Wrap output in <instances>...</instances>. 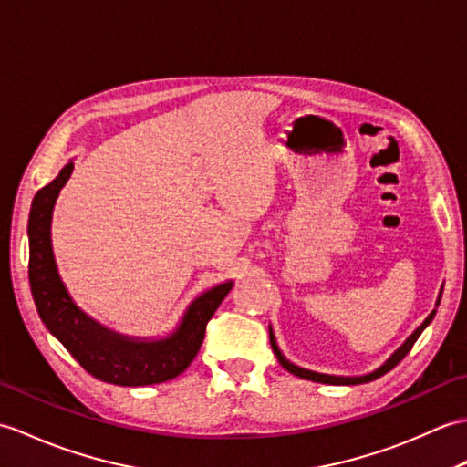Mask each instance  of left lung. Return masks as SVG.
<instances>
[{
  "label": "left lung",
  "instance_id": "left-lung-1",
  "mask_svg": "<svg viewBox=\"0 0 467 467\" xmlns=\"http://www.w3.org/2000/svg\"><path fill=\"white\" fill-rule=\"evenodd\" d=\"M441 294H443V285H441L440 294H438L436 307H433L431 314L421 321V326L413 329V334H411L406 341H403V344H401L396 351H393V354H391L386 361H383V364H381L379 368H376L374 371H369V374H364V376H329V374H319V371H312V369H306V368H299V366L292 364V361H289V359L282 354V349H279L272 326H269V341H272V349L275 351V358L279 359V364H282V366L289 371V374H294V376H297V378H304V379H309V381H317V383H329V386H358V383H368V381H374V379L381 378L383 374H388L389 369L396 368V366L400 364V361L410 354V349L413 348V344H416L418 337L421 336V331L431 324L433 317H436L438 306H440V302H441Z\"/></svg>",
  "mask_w": 467,
  "mask_h": 467
}]
</instances>
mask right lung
Segmentation results:
<instances>
[{"label":"right lung","instance_id":"add662e5","mask_svg":"<svg viewBox=\"0 0 467 467\" xmlns=\"http://www.w3.org/2000/svg\"><path fill=\"white\" fill-rule=\"evenodd\" d=\"M74 161L41 188L31 203L29 285L37 314L88 374L116 386H151L180 376L198 356L205 326L234 287L232 279L202 292L185 309L180 324L163 337H133L113 331L88 316L61 282L51 247V217L61 188L67 183Z\"/></svg>","mask_w":467,"mask_h":467}]
</instances>
